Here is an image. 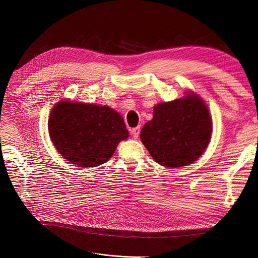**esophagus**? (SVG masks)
Listing matches in <instances>:
<instances>
[{
	"label": "esophagus",
	"instance_id": "34e87169",
	"mask_svg": "<svg viewBox=\"0 0 258 258\" xmlns=\"http://www.w3.org/2000/svg\"><path fill=\"white\" fill-rule=\"evenodd\" d=\"M131 134L134 136L135 139H138L139 135H140V127H136V128H132L131 129Z\"/></svg>",
	"mask_w": 258,
	"mask_h": 258
}]
</instances>
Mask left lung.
Returning a JSON list of instances; mask_svg holds the SVG:
<instances>
[{"mask_svg": "<svg viewBox=\"0 0 258 258\" xmlns=\"http://www.w3.org/2000/svg\"><path fill=\"white\" fill-rule=\"evenodd\" d=\"M153 119L141 130V141L159 165H189L205 152L212 132L208 107L198 96L187 95L154 107Z\"/></svg>", "mask_w": 258, "mask_h": 258, "instance_id": "obj_1", "label": "left lung"}]
</instances>
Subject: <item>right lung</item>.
<instances>
[{"label": "right lung", "instance_id": "1", "mask_svg": "<svg viewBox=\"0 0 258 258\" xmlns=\"http://www.w3.org/2000/svg\"><path fill=\"white\" fill-rule=\"evenodd\" d=\"M57 151L79 167H97L110 159L129 136L122 117L108 106L61 101L48 120Z\"/></svg>", "mask_w": 258, "mask_h": 258}]
</instances>
